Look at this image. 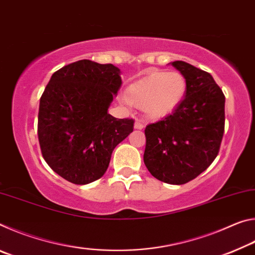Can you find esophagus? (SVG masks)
<instances>
[{"mask_svg":"<svg viewBox=\"0 0 255 255\" xmlns=\"http://www.w3.org/2000/svg\"><path fill=\"white\" fill-rule=\"evenodd\" d=\"M133 128H135V129H138V130H141V129L144 128V125L141 124V123L139 122V120H136V122H135V125H133Z\"/></svg>","mask_w":255,"mask_h":255,"instance_id":"1","label":"esophagus"}]
</instances>
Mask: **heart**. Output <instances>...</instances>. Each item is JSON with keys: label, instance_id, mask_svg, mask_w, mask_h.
<instances>
[{"label": "heart", "instance_id": "obj_1", "mask_svg": "<svg viewBox=\"0 0 255 255\" xmlns=\"http://www.w3.org/2000/svg\"><path fill=\"white\" fill-rule=\"evenodd\" d=\"M187 88V81L181 73L155 71L132 82L126 89L123 101L140 107L147 118L159 120L181 106Z\"/></svg>", "mask_w": 255, "mask_h": 255}]
</instances>
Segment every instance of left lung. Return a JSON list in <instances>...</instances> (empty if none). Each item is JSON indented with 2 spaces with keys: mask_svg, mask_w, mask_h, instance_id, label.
<instances>
[{
  "mask_svg": "<svg viewBox=\"0 0 255 255\" xmlns=\"http://www.w3.org/2000/svg\"><path fill=\"white\" fill-rule=\"evenodd\" d=\"M187 81V94L173 114L145 129L144 163L154 178L184 184L217 156L225 128V96L209 73L170 63Z\"/></svg>",
  "mask_w": 255,
  "mask_h": 255,
  "instance_id": "8db88e82",
  "label": "left lung"
}]
</instances>
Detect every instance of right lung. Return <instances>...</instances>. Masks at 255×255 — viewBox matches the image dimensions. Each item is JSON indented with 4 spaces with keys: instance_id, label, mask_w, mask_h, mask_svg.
Returning a JSON list of instances; mask_svg holds the SVG:
<instances>
[{
    "instance_id": "1",
    "label": "right lung",
    "mask_w": 255,
    "mask_h": 255,
    "mask_svg": "<svg viewBox=\"0 0 255 255\" xmlns=\"http://www.w3.org/2000/svg\"><path fill=\"white\" fill-rule=\"evenodd\" d=\"M112 64L77 60L51 75L40 98L38 138L42 156L75 184L100 179L116 146L132 132V119H117L108 109L122 85Z\"/></svg>"
}]
</instances>
